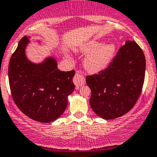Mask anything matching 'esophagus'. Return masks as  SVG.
I'll use <instances>...</instances> for the list:
<instances>
[{
  "label": "esophagus",
  "instance_id": "obj_1",
  "mask_svg": "<svg viewBox=\"0 0 157 157\" xmlns=\"http://www.w3.org/2000/svg\"><path fill=\"white\" fill-rule=\"evenodd\" d=\"M73 82L75 85L76 87H80V86H83L85 84L86 81H85L84 77L81 74H79L78 72H76L74 78H73Z\"/></svg>",
  "mask_w": 157,
  "mask_h": 157
}]
</instances>
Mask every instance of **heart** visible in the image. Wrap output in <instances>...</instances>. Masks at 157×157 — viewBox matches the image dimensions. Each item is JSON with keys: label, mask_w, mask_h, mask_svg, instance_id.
Listing matches in <instances>:
<instances>
[{"label": "heart", "mask_w": 157, "mask_h": 157, "mask_svg": "<svg viewBox=\"0 0 157 157\" xmlns=\"http://www.w3.org/2000/svg\"><path fill=\"white\" fill-rule=\"evenodd\" d=\"M81 52L88 54L84 60V67L89 72L98 73L110 65L116 53L114 43L102 44L98 41H90L81 48Z\"/></svg>", "instance_id": "b5f03b06"}]
</instances>
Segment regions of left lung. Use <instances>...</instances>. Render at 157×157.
Masks as SVG:
<instances>
[{"label":"left lung","mask_w":157,"mask_h":157,"mask_svg":"<svg viewBox=\"0 0 157 157\" xmlns=\"http://www.w3.org/2000/svg\"><path fill=\"white\" fill-rule=\"evenodd\" d=\"M146 59L134 41H126L108 68L86 76L92 110L99 117L113 119L127 113L136 103L145 78Z\"/></svg>","instance_id":"left-lung-1"}]
</instances>
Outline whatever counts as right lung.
Here are the masks:
<instances>
[{"mask_svg": "<svg viewBox=\"0 0 157 157\" xmlns=\"http://www.w3.org/2000/svg\"><path fill=\"white\" fill-rule=\"evenodd\" d=\"M29 38L25 36L20 40L10 59V92L17 106L27 116L37 122H53L66 109L68 96L75 89L72 78L75 71H60L52 57L39 64L30 62L25 55Z\"/></svg>", "mask_w": 157, "mask_h": 157, "instance_id": "add662e5", "label": "right lung"}]
</instances>
